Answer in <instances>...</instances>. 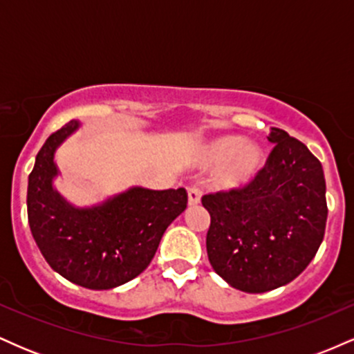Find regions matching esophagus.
Listing matches in <instances>:
<instances>
[{
    "instance_id": "obj_1",
    "label": "esophagus",
    "mask_w": 354,
    "mask_h": 354,
    "mask_svg": "<svg viewBox=\"0 0 354 354\" xmlns=\"http://www.w3.org/2000/svg\"><path fill=\"white\" fill-rule=\"evenodd\" d=\"M201 196H203L201 188H198V186H191V188H188V203L191 206L200 205Z\"/></svg>"
}]
</instances>
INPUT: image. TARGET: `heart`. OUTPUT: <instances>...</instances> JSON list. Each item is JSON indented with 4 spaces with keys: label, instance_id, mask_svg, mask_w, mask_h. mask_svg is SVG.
<instances>
[{
    "label": "heart",
    "instance_id": "obj_1",
    "mask_svg": "<svg viewBox=\"0 0 354 354\" xmlns=\"http://www.w3.org/2000/svg\"><path fill=\"white\" fill-rule=\"evenodd\" d=\"M209 160L214 165L230 161L219 176V183L223 186H239L258 173L263 161V151L258 145L246 143L243 138L225 136L211 145Z\"/></svg>",
    "mask_w": 354,
    "mask_h": 354
}]
</instances>
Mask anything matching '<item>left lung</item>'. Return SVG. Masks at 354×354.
Listing matches in <instances>:
<instances>
[{
	"label": "left lung",
	"mask_w": 354,
	"mask_h": 354,
	"mask_svg": "<svg viewBox=\"0 0 354 354\" xmlns=\"http://www.w3.org/2000/svg\"><path fill=\"white\" fill-rule=\"evenodd\" d=\"M265 166L241 188L205 194L213 270L246 293L293 281L315 258L326 228V183L318 158L284 129L271 128Z\"/></svg>",
	"instance_id": "left-lung-1"
}]
</instances>
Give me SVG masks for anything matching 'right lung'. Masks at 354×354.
Here are the masks:
<instances>
[{
	"instance_id": "obj_1",
	"label": "right lung",
	"mask_w": 354,
	"mask_h": 354,
	"mask_svg": "<svg viewBox=\"0 0 354 354\" xmlns=\"http://www.w3.org/2000/svg\"><path fill=\"white\" fill-rule=\"evenodd\" d=\"M70 121L48 138L28 178V223L53 270L89 290L131 281L151 263L161 236L188 205L185 188H131L95 208H73L53 188L56 148L78 129Z\"/></svg>"
}]
</instances>
